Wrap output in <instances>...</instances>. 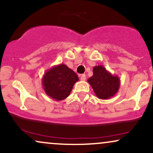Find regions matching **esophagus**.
I'll use <instances>...</instances> for the list:
<instances>
[{
	"instance_id": "obj_1",
	"label": "esophagus",
	"mask_w": 153,
	"mask_h": 153,
	"mask_svg": "<svg viewBox=\"0 0 153 153\" xmlns=\"http://www.w3.org/2000/svg\"><path fill=\"white\" fill-rule=\"evenodd\" d=\"M85 79H86L85 75V74H82L81 76H80V80H81L82 81H85Z\"/></svg>"
}]
</instances>
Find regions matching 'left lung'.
Listing matches in <instances>:
<instances>
[{"label": "left lung", "mask_w": 153, "mask_h": 153, "mask_svg": "<svg viewBox=\"0 0 153 153\" xmlns=\"http://www.w3.org/2000/svg\"><path fill=\"white\" fill-rule=\"evenodd\" d=\"M93 71V76L88 78V82L95 95L101 100H107L116 94L120 85L118 76L112 75L102 65L95 66Z\"/></svg>", "instance_id": "obj_1"}]
</instances>
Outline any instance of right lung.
Segmentation results:
<instances>
[{
  "label": "right lung",
  "mask_w": 153,
  "mask_h": 153,
  "mask_svg": "<svg viewBox=\"0 0 153 153\" xmlns=\"http://www.w3.org/2000/svg\"><path fill=\"white\" fill-rule=\"evenodd\" d=\"M78 80V76L73 70L61 63L45 71L42 84L46 95L53 100L59 101L69 96L73 85Z\"/></svg>",
  "instance_id": "right-lung-1"
}]
</instances>
